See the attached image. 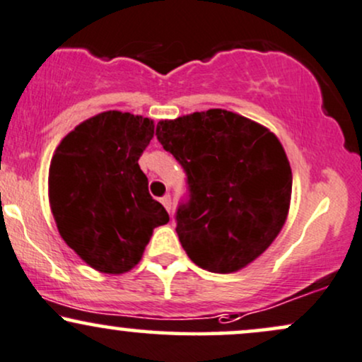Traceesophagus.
<instances>
[{
  "label": "esophagus",
  "mask_w": 362,
  "mask_h": 362,
  "mask_svg": "<svg viewBox=\"0 0 362 362\" xmlns=\"http://www.w3.org/2000/svg\"><path fill=\"white\" fill-rule=\"evenodd\" d=\"M162 204H163L165 209H167L168 212H172V197H170V194L163 195V197H162Z\"/></svg>",
  "instance_id": "obj_1"
}]
</instances>
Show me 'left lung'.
I'll return each instance as SVG.
<instances>
[{
  "mask_svg": "<svg viewBox=\"0 0 362 362\" xmlns=\"http://www.w3.org/2000/svg\"><path fill=\"white\" fill-rule=\"evenodd\" d=\"M156 138L187 175L175 221L189 258L233 273L267 251L291 197V168L275 134L236 112L209 110L160 121Z\"/></svg>",
  "mask_w": 362,
  "mask_h": 362,
  "instance_id": "8db88e82",
  "label": "left lung"
}]
</instances>
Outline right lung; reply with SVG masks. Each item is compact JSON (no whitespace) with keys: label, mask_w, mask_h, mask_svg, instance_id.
Instances as JSON below:
<instances>
[{"label":"right lung","mask_w":362,"mask_h":362,"mask_svg":"<svg viewBox=\"0 0 362 362\" xmlns=\"http://www.w3.org/2000/svg\"><path fill=\"white\" fill-rule=\"evenodd\" d=\"M153 128L148 117L101 112L69 133L52 158L49 194L57 228L98 272H129L153 229L170 219L148 192L138 165Z\"/></svg>","instance_id":"add662e5"}]
</instances>
